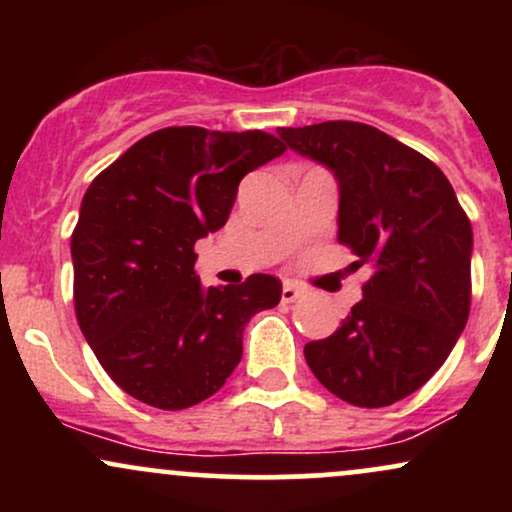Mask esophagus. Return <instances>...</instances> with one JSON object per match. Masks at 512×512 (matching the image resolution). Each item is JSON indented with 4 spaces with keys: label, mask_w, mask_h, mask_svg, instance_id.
Masks as SVG:
<instances>
[{
    "label": "esophagus",
    "mask_w": 512,
    "mask_h": 512,
    "mask_svg": "<svg viewBox=\"0 0 512 512\" xmlns=\"http://www.w3.org/2000/svg\"><path fill=\"white\" fill-rule=\"evenodd\" d=\"M298 298H301V289L293 284H284V289H281V301L293 303V301H298Z\"/></svg>",
    "instance_id": "1"
}]
</instances>
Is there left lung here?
I'll use <instances>...</instances> for the list:
<instances>
[{
	"mask_svg": "<svg viewBox=\"0 0 512 512\" xmlns=\"http://www.w3.org/2000/svg\"><path fill=\"white\" fill-rule=\"evenodd\" d=\"M334 170L339 243L368 264L363 298L305 361L332 395L378 409L409 397L450 356L472 305V223L436 163L363 122L279 127Z\"/></svg>",
	"mask_w": 512,
	"mask_h": 512,
	"instance_id": "1",
	"label": "left lung"
}]
</instances>
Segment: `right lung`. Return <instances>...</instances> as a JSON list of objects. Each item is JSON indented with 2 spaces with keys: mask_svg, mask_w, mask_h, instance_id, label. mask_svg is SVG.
Here are the masks:
<instances>
[{
  "mask_svg": "<svg viewBox=\"0 0 512 512\" xmlns=\"http://www.w3.org/2000/svg\"><path fill=\"white\" fill-rule=\"evenodd\" d=\"M284 151L262 129L166 127L88 185L72 233L74 310L127 395L168 411L204 402L238 366L250 317L281 301L269 274L207 289L195 243L228 221L240 180Z\"/></svg>",
  "mask_w": 512,
  "mask_h": 512,
  "instance_id": "1",
  "label": "right lung"
}]
</instances>
